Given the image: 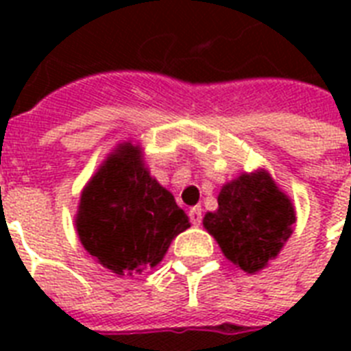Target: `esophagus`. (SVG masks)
I'll use <instances>...</instances> for the list:
<instances>
[{"mask_svg":"<svg viewBox=\"0 0 351 351\" xmlns=\"http://www.w3.org/2000/svg\"><path fill=\"white\" fill-rule=\"evenodd\" d=\"M189 219H191L193 226H200V222H202V208L195 206V208L189 209Z\"/></svg>","mask_w":351,"mask_h":351,"instance_id":"34e87169","label":"esophagus"}]
</instances>
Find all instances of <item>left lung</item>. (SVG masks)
<instances>
[{
	"label": "left lung",
	"mask_w": 351,
	"mask_h": 351,
	"mask_svg": "<svg viewBox=\"0 0 351 351\" xmlns=\"http://www.w3.org/2000/svg\"><path fill=\"white\" fill-rule=\"evenodd\" d=\"M219 208L202 224L224 256L245 273L264 269L293 233L295 206L266 169L242 173L222 186Z\"/></svg>",
	"instance_id": "left-lung-1"
}]
</instances>
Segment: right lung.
<instances>
[{
    "mask_svg": "<svg viewBox=\"0 0 351 351\" xmlns=\"http://www.w3.org/2000/svg\"><path fill=\"white\" fill-rule=\"evenodd\" d=\"M74 224L85 251L118 277L158 266L173 239L191 226L132 142L118 143L85 184Z\"/></svg>",
    "mask_w": 351,
    "mask_h": 351,
    "instance_id": "obj_1",
    "label": "right lung"
}]
</instances>
